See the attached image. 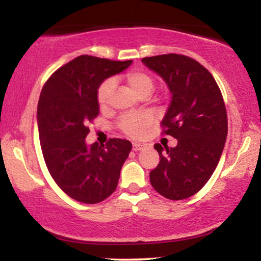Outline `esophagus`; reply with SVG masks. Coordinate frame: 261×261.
<instances>
[{
    "instance_id": "obj_1",
    "label": "esophagus",
    "mask_w": 261,
    "mask_h": 261,
    "mask_svg": "<svg viewBox=\"0 0 261 261\" xmlns=\"http://www.w3.org/2000/svg\"><path fill=\"white\" fill-rule=\"evenodd\" d=\"M132 148H133V151H140V149L142 148V145L139 144V142H133V146H132Z\"/></svg>"
}]
</instances>
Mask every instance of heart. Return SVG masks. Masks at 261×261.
I'll list each match as a JSON object with an SVG mask.
<instances>
[{"label": "heart", "instance_id": "1", "mask_svg": "<svg viewBox=\"0 0 261 261\" xmlns=\"http://www.w3.org/2000/svg\"><path fill=\"white\" fill-rule=\"evenodd\" d=\"M122 81L127 87L139 97H148L154 89V81L147 72L142 70H133L122 76ZM114 90V82L107 80L99 85L97 90V102L101 109H106L109 105L110 96ZM151 122V117L146 114L140 115H126L121 117L119 126L127 135H139Z\"/></svg>", "mask_w": 261, "mask_h": 261}]
</instances>
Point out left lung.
<instances>
[{
  "label": "left lung",
  "instance_id": "1",
  "mask_svg": "<svg viewBox=\"0 0 261 261\" xmlns=\"http://www.w3.org/2000/svg\"><path fill=\"white\" fill-rule=\"evenodd\" d=\"M141 62L165 81L171 102L163 119L164 133L177 139L176 147L155 144L160 162L149 173L155 191L179 201L204 187L215 171L227 139L224 102L213 74L183 55H162Z\"/></svg>",
  "mask_w": 261,
  "mask_h": 261
}]
</instances>
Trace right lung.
I'll return each instance as SVG.
<instances>
[{
	"label": "right lung",
	"mask_w": 261,
	"mask_h": 261,
	"mask_svg": "<svg viewBox=\"0 0 261 261\" xmlns=\"http://www.w3.org/2000/svg\"><path fill=\"white\" fill-rule=\"evenodd\" d=\"M132 63L80 56L59 67L41 90L37 117L46 166L58 187L78 202L99 203L117 187L130 141L110 139L106 146H89L85 138L87 124L99 114V85Z\"/></svg>",
	"instance_id": "1"
}]
</instances>
